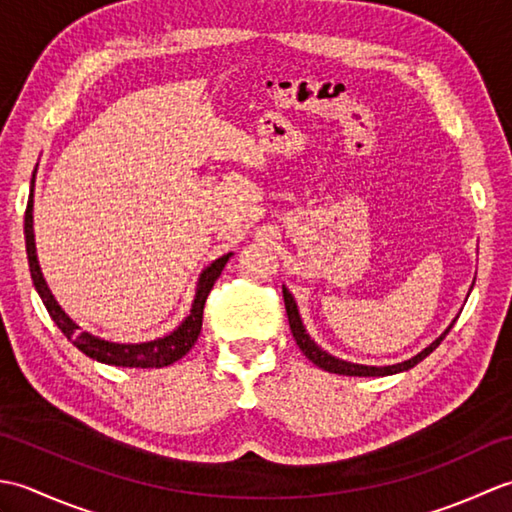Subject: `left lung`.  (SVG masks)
<instances>
[{
  "instance_id": "1",
  "label": "left lung",
  "mask_w": 512,
  "mask_h": 512,
  "mask_svg": "<svg viewBox=\"0 0 512 512\" xmlns=\"http://www.w3.org/2000/svg\"><path fill=\"white\" fill-rule=\"evenodd\" d=\"M284 301H286V314H288V323H290V332L292 336H295V341L299 345V350L306 354L310 361L325 369V372L330 374H343V376H389V374H398V372H405V369H411L413 365H418L422 358H427L436 347L440 345V341L444 339V336L449 334V330L453 328V323L449 325V330L444 332L440 339L433 341L429 347H424V350L420 354H416L413 358H409V361L405 363H398V365H389V367H369V365H354V363H347V361H341V358H334L330 356L328 352H323L319 345H314V341L310 339V336L306 334V330H303V323L299 319V310H297V303L295 299H292L290 292L284 288Z\"/></svg>"
}]
</instances>
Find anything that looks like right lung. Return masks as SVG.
Masks as SVG:
<instances>
[{
    "label": "right lung",
    "instance_id": "add662e5",
    "mask_svg": "<svg viewBox=\"0 0 512 512\" xmlns=\"http://www.w3.org/2000/svg\"><path fill=\"white\" fill-rule=\"evenodd\" d=\"M32 180H35V178H32ZM24 235H26V253H28V266H30L32 284H35L39 297L43 301V306H46L52 321L57 323V328L65 336H68V341H72V345L79 347V350L85 356H90L99 363L116 365V367H143V369H147V367H167L171 363L180 361V358L195 345V341H198L200 330H202V312H204L206 297H209L213 284L217 281V277H220L222 268L228 262V257H231V255H224L220 259H215V262L209 268L202 270L200 281H198V292H195L191 312H189V317L178 325V330H173L169 336H165V339L125 345V343L103 341V339H99V336L81 332L79 325H76L68 317V314L61 310L57 301H54L52 292L46 286V279H43V275H41L37 253H35V233H32V193L28 198L26 215H24Z\"/></svg>",
    "mask_w": 512,
    "mask_h": 512
}]
</instances>
